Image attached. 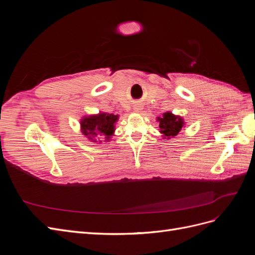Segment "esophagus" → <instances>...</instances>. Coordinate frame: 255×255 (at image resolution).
Returning a JSON list of instances; mask_svg holds the SVG:
<instances>
[{
    "label": "esophagus",
    "instance_id": "1",
    "mask_svg": "<svg viewBox=\"0 0 255 255\" xmlns=\"http://www.w3.org/2000/svg\"><path fill=\"white\" fill-rule=\"evenodd\" d=\"M135 110H136V111H138V110H137V109H136V107H135Z\"/></svg>",
    "mask_w": 255,
    "mask_h": 255
}]
</instances>
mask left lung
Wrapping results in <instances>:
<instances>
[{
  "instance_id": "8db88e82",
  "label": "left lung",
  "mask_w": 255,
  "mask_h": 255,
  "mask_svg": "<svg viewBox=\"0 0 255 255\" xmlns=\"http://www.w3.org/2000/svg\"><path fill=\"white\" fill-rule=\"evenodd\" d=\"M157 121L159 122L160 133L163 134V137L168 138V139L179 134L184 125V121L181 117L174 116L171 113L163 114V117H158Z\"/></svg>"
}]
</instances>
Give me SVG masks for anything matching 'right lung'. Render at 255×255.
Returning <instances> with one entry per match:
<instances>
[{
    "instance_id": "right-lung-1",
    "label": "right lung",
    "mask_w": 255,
    "mask_h": 255,
    "mask_svg": "<svg viewBox=\"0 0 255 255\" xmlns=\"http://www.w3.org/2000/svg\"><path fill=\"white\" fill-rule=\"evenodd\" d=\"M119 116L106 113H100L99 115L89 116L85 117L81 121V128L84 135L89 136V139L98 134L105 136L106 139H109L110 136L114 134L115 123L118 120Z\"/></svg>"
}]
</instances>
